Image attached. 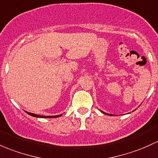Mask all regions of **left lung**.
<instances>
[{
  "label": "left lung",
  "instance_id": "obj_1",
  "mask_svg": "<svg viewBox=\"0 0 158 158\" xmlns=\"http://www.w3.org/2000/svg\"><path fill=\"white\" fill-rule=\"evenodd\" d=\"M100 111H101L102 113L105 114H106V115H109V116H111V115H113V114H108V113H106V112H104V111H102V110H100Z\"/></svg>",
  "mask_w": 158,
  "mask_h": 158
}]
</instances>
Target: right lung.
<instances>
[{
    "mask_svg": "<svg viewBox=\"0 0 158 158\" xmlns=\"http://www.w3.org/2000/svg\"><path fill=\"white\" fill-rule=\"evenodd\" d=\"M28 114L31 115L32 117H35V118H58V117H61L62 115V114L59 115H52V116H42V115H38V114H35L31 113V112H28V111H25Z\"/></svg>",
    "mask_w": 158,
    "mask_h": 158,
    "instance_id": "add662e5",
    "label": "right lung"
}]
</instances>
